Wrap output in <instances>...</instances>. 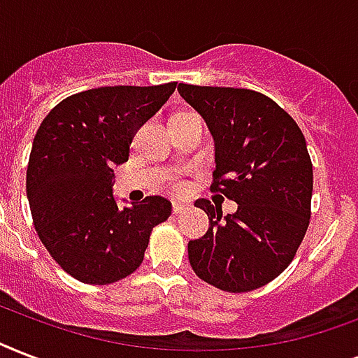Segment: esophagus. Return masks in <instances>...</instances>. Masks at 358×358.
Wrapping results in <instances>:
<instances>
[{"mask_svg": "<svg viewBox=\"0 0 358 358\" xmlns=\"http://www.w3.org/2000/svg\"><path fill=\"white\" fill-rule=\"evenodd\" d=\"M185 208V204L184 203H173V212H174V215H178V214H182V210Z\"/></svg>", "mask_w": 358, "mask_h": 358, "instance_id": "34e87169", "label": "esophagus"}]
</instances>
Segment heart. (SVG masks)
<instances>
[{
	"label": "heart",
	"mask_w": 358,
	"mask_h": 358,
	"mask_svg": "<svg viewBox=\"0 0 358 358\" xmlns=\"http://www.w3.org/2000/svg\"><path fill=\"white\" fill-rule=\"evenodd\" d=\"M173 189H174V191H182V185H180V184H174V185H173Z\"/></svg>",
	"instance_id": "1"
}]
</instances>
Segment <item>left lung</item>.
Segmentation results:
<instances>
[{"mask_svg": "<svg viewBox=\"0 0 358 358\" xmlns=\"http://www.w3.org/2000/svg\"><path fill=\"white\" fill-rule=\"evenodd\" d=\"M180 95L208 124L215 143L212 193L238 204L233 215L203 199L210 227L187 255L203 282L248 293L287 268L312 215L313 169L306 138L282 106L244 88L178 84Z\"/></svg>", "mask_w": 358, "mask_h": 358, "instance_id": "obj_1", "label": "left lung"}]
</instances>
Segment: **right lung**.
Returning <instances> with one entry per match:
<instances>
[{
  "label": "right lung",
  "mask_w": 358,
  "mask_h": 358,
  "mask_svg": "<svg viewBox=\"0 0 358 358\" xmlns=\"http://www.w3.org/2000/svg\"><path fill=\"white\" fill-rule=\"evenodd\" d=\"M174 90L176 82L86 90L58 103L37 129L26 173L35 231L78 282L108 285L131 276L154 227L173 212L159 195L118 208L113 167L129 159L138 127Z\"/></svg>",
  "instance_id": "right-lung-1"
}]
</instances>
